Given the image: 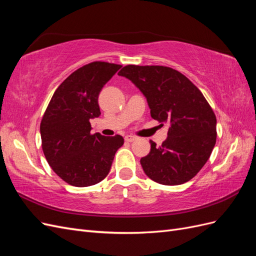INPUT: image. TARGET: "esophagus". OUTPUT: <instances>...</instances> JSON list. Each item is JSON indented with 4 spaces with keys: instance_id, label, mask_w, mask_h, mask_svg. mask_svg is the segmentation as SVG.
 I'll list each match as a JSON object with an SVG mask.
<instances>
[{
    "instance_id": "obj_1",
    "label": "esophagus",
    "mask_w": 256,
    "mask_h": 256,
    "mask_svg": "<svg viewBox=\"0 0 256 256\" xmlns=\"http://www.w3.org/2000/svg\"><path fill=\"white\" fill-rule=\"evenodd\" d=\"M136 136H134L129 134V136H125V141H126V142H134V141H136Z\"/></svg>"
}]
</instances>
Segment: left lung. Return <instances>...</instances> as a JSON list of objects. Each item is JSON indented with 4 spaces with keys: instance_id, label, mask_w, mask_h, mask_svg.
<instances>
[{
    "instance_id": "8db88e82",
    "label": "left lung",
    "mask_w": 256,
    "mask_h": 256,
    "mask_svg": "<svg viewBox=\"0 0 256 256\" xmlns=\"http://www.w3.org/2000/svg\"><path fill=\"white\" fill-rule=\"evenodd\" d=\"M118 76L145 96L154 120L168 124L166 140L150 141L141 166L152 180L176 186L189 182L204 166L216 138V118L200 90L187 76L166 66L127 65Z\"/></svg>"
}]
</instances>
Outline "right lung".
Masks as SVG:
<instances>
[{
    "instance_id": "obj_1",
    "label": "right lung",
    "mask_w": 256,
    "mask_h": 256,
    "mask_svg": "<svg viewBox=\"0 0 256 256\" xmlns=\"http://www.w3.org/2000/svg\"><path fill=\"white\" fill-rule=\"evenodd\" d=\"M120 65L92 62L76 69L54 92L40 122L42 146L49 166L74 187H88L109 174L124 144L122 136L90 134L100 113L98 96Z\"/></svg>"
}]
</instances>
